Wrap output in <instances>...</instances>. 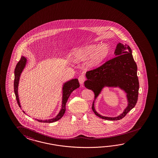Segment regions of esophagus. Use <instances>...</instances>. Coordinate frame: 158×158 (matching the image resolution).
Returning <instances> with one entry per match:
<instances>
[{
  "mask_svg": "<svg viewBox=\"0 0 158 158\" xmlns=\"http://www.w3.org/2000/svg\"><path fill=\"white\" fill-rule=\"evenodd\" d=\"M78 80H79V83H80V84L82 85V84L83 83V82L85 81V80H86V78H85V77L84 75H81L80 77H79V78H78Z\"/></svg>",
  "mask_w": 158,
  "mask_h": 158,
  "instance_id": "obj_1",
  "label": "esophagus"
}]
</instances>
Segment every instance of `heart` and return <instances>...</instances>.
<instances>
[{"label": "heart", "instance_id": "heart-1", "mask_svg": "<svg viewBox=\"0 0 158 158\" xmlns=\"http://www.w3.org/2000/svg\"><path fill=\"white\" fill-rule=\"evenodd\" d=\"M110 52V47L106 44L100 46L98 44H91L75 48L71 53V57L74 61L81 62L90 55L86 62V66L93 68L103 62L108 56Z\"/></svg>", "mask_w": 158, "mask_h": 158}]
</instances>
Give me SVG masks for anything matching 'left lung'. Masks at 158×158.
Listing matches in <instances>:
<instances>
[{"label":"left lung","instance_id":"obj_1","mask_svg":"<svg viewBox=\"0 0 158 158\" xmlns=\"http://www.w3.org/2000/svg\"><path fill=\"white\" fill-rule=\"evenodd\" d=\"M114 54L115 57L105 62L96 69L86 72L85 86L94 93L92 110L103 119L118 120L124 118L136 104L139 96V81L137 66L132 56V51L126 44L118 43ZM119 87L127 93L128 106L124 112L116 117H104L95 110L94 102L103 88Z\"/></svg>","mask_w":158,"mask_h":158}]
</instances>
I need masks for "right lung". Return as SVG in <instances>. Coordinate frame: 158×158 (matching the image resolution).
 <instances>
[{
  "instance_id": "1",
  "label": "right lung",
  "mask_w": 158,
  "mask_h": 158,
  "mask_svg": "<svg viewBox=\"0 0 158 158\" xmlns=\"http://www.w3.org/2000/svg\"><path fill=\"white\" fill-rule=\"evenodd\" d=\"M27 62V58L25 57L24 56H22L20 60L16 65L15 70L14 89H15V95L17 103L19 104V106L21 108V106L20 102H19V93H18L19 84L21 74L23 71L25 67L26 66ZM79 86H80V85H79V83L77 79H72L69 81L65 82L62 86L61 109L60 110L57 115L55 118H54L53 119H50L41 120L37 119H35L38 120L39 122H44V123H53V122H56L58 120L60 119L65 112V110H66L65 105H66V103H67L69 97L71 95L72 91L77 89L78 87H79ZM23 111L24 113L25 114V112H24V110H23Z\"/></svg>"
}]
</instances>
